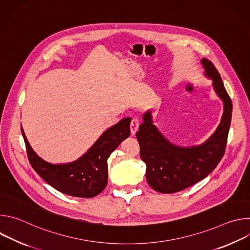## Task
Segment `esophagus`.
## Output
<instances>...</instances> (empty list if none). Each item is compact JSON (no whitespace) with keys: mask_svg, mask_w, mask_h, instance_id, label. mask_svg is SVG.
<instances>
[{"mask_svg":"<svg viewBox=\"0 0 250 250\" xmlns=\"http://www.w3.org/2000/svg\"><path fill=\"white\" fill-rule=\"evenodd\" d=\"M139 126V120L137 118H133L130 122V132L132 135L135 134V132L138 130Z\"/></svg>","mask_w":250,"mask_h":250,"instance_id":"34e87169","label":"esophagus"}]
</instances>
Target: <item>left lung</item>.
Returning <instances> with one entry per match:
<instances>
[{
	"label": "left lung",
	"instance_id": "left-lung-1",
	"mask_svg": "<svg viewBox=\"0 0 250 250\" xmlns=\"http://www.w3.org/2000/svg\"><path fill=\"white\" fill-rule=\"evenodd\" d=\"M202 64L225 105L222 123L210 138L200 146H176L157 130L150 112L145 114L144 123L135 133L140 157L146 164L147 183L157 192L176 193L198 183L217 167L225 155L232 113L231 100L215 65L206 58Z\"/></svg>",
	"mask_w": 250,
	"mask_h": 250
}]
</instances>
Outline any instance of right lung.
Listing matches in <instances>:
<instances>
[{
  "instance_id": "1",
  "label": "right lung",
  "mask_w": 250,
  "mask_h": 250,
  "mask_svg": "<svg viewBox=\"0 0 250 250\" xmlns=\"http://www.w3.org/2000/svg\"><path fill=\"white\" fill-rule=\"evenodd\" d=\"M130 118H125L105 130L96 144L77 161L69 164H50L35 153L25 137L29 163L42 179L57 191L73 197L92 198L108 183V163L111 153L130 134Z\"/></svg>"
}]
</instances>
